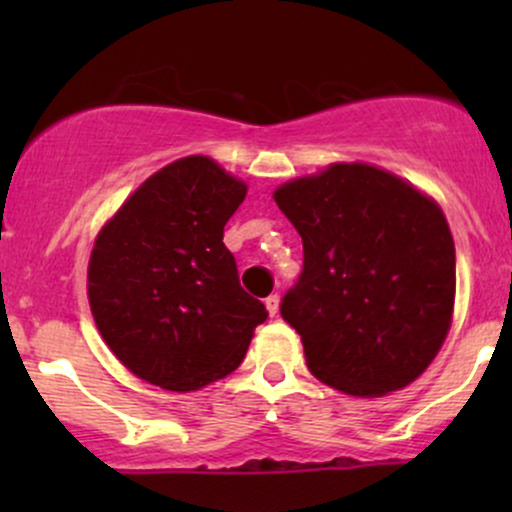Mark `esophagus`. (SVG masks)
<instances>
[{
  "label": "esophagus",
  "mask_w": 512,
  "mask_h": 512,
  "mask_svg": "<svg viewBox=\"0 0 512 512\" xmlns=\"http://www.w3.org/2000/svg\"><path fill=\"white\" fill-rule=\"evenodd\" d=\"M264 305H267V310H269V315H276L279 313V293H272V296H267L264 298Z\"/></svg>",
  "instance_id": "obj_1"
}]
</instances>
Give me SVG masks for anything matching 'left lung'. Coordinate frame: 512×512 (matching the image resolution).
Masks as SVG:
<instances>
[{"mask_svg": "<svg viewBox=\"0 0 512 512\" xmlns=\"http://www.w3.org/2000/svg\"><path fill=\"white\" fill-rule=\"evenodd\" d=\"M303 238L281 298L310 373L354 397L419 378L448 337L455 243L431 197L366 163H334L274 192Z\"/></svg>", "mask_w": 512, "mask_h": 512, "instance_id": "1", "label": "left lung"}]
</instances>
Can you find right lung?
Instances as JSON below:
<instances>
[{
    "mask_svg": "<svg viewBox=\"0 0 512 512\" xmlns=\"http://www.w3.org/2000/svg\"><path fill=\"white\" fill-rule=\"evenodd\" d=\"M245 182L207 156L151 175L103 226L88 303L105 344L146 383L190 392L233 373L267 320L245 293L223 226Z\"/></svg>",
    "mask_w": 512,
    "mask_h": 512,
    "instance_id": "add662e5",
    "label": "right lung"
}]
</instances>
